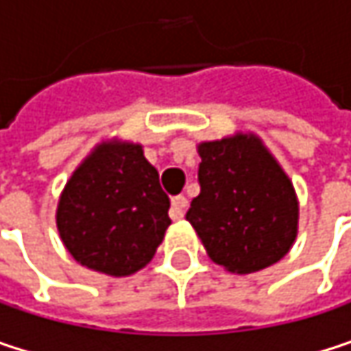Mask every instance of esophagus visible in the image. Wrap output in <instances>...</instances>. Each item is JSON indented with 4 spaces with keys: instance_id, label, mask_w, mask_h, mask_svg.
Returning <instances> with one entry per match:
<instances>
[{
    "instance_id": "esophagus-1",
    "label": "esophagus",
    "mask_w": 351,
    "mask_h": 351,
    "mask_svg": "<svg viewBox=\"0 0 351 351\" xmlns=\"http://www.w3.org/2000/svg\"><path fill=\"white\" fill-rule=\"evenodd\" d=\"M186 205H189L186 197H182V195L173 197V205H171V217H173V219H182Z\"/></svg>"
}]
</instances>
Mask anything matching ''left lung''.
Returning <instances> with one entry per match:
<instances>
[{"label": "left lung", "instance_id": "8db88e82", "mask_svg": "<svg viewBox=\"0 0 351 351\" xmlns=\"http://www.w3.org/2000/svg\"><path fill=\"white\" fill-rule=\"evenodd\" d=\"M199 186L186 221L209 258L247 274L278 262L295 242L299 205L289 176L254 136L199 146Z\"/></svg>", "mask_w": 351, "mask_h": 351}]
</instances>
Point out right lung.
Listing matches in <instances>:
<instances>
[{
  "instance_id": "add662e5",
  "label": "right lung",
  "mask_w": 351,
  "mask_h": 351,
  "mask_svg": "<svg viewBox=\"0 0 351 351\" xmlns=\"http://www.w3.org/2000/svg\"><path fill=\"white\" fill-rule=\"evenodd\" d=\"M169 195L138 144H101L66 182L56 226L77 262L111 276L146 266L171 226Z\"/></svg>"
}]
</instances>
